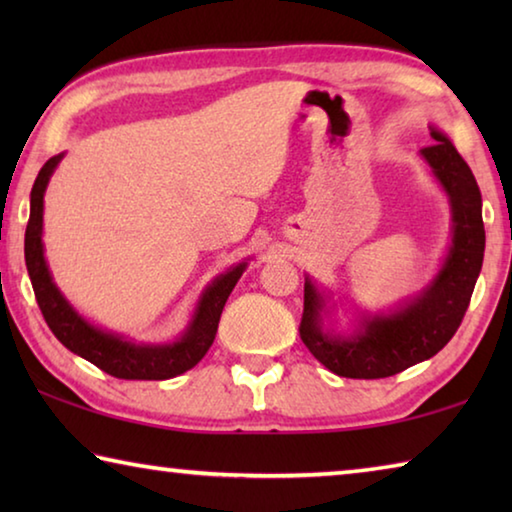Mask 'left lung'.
Instances as JSON below:
<instances>
[{"mask_svg": "<svg viewBox=\"0 0 512 512\" xmlns=\"http://www.w3.org/2000/svg\"><path fill=\"white\" fill-rule=\"evenodd\" d=\"M433 146L420 151L443 189L452 214L449 246L429 284L393 307H345L332 289L305 275V311L300 339L339 377L381 379L431 359L449 343L470 305L485 250L481 192L467 162L438 126H429ZM346 318H338V309Z\"/></svg>", "mask_w": 512, "mask_h": 512, "instance_id": "8db88e82", "label": "left lung"}]
</instances>
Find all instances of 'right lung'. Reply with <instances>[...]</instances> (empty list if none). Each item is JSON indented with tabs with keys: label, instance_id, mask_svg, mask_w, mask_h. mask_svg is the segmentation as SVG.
I'll list each match as a JSON object with an SVG mask.
<instances>
[{
	"label": "right lung",
	"instance_id": "add662e5",
	"mask_svg": "<svg viewBox=\"0 0 512 512\" xmlns=\"http://www.w3.org/2000/svg\"><path fill=\"white\" fill-rule=\"evenodd\" d=\"M63 158L65 153H58L40 169L31 189V214L27 235H24V262H27L33 291H36V300L49 329L69 352L79 354L81 359L94 363L117 379H171L183 375L210 350L225 300L235 289L239 277L244 275L250 259L232 264L205 284L185 329L173 341H135L126 334L99 327L85 318L58 289L45 257V241H42L45 192Z\"/></svg>",
	"mask_w": 512,
	"mask_h": 512
}]
</instances>
